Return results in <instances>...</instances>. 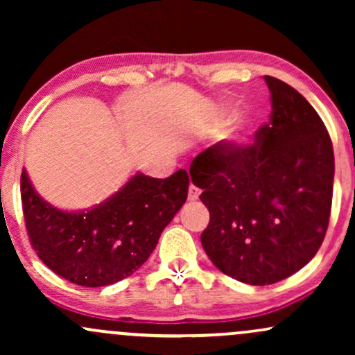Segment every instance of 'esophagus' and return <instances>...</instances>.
<instances>
[{"instance_id":"esophagus-1","label":"esophagus","mask_w":355,"mask_h":355,"mask_svg":"<svg viewBox=\"0 0 355 355\" xmlns=\"http://www.w3.org/2000/svg\"><path fill=\"white\" fill-rule=\"evenodd\" d=\"M198 197H200V190H198L197 187H195L193 183H191L190 189H189V200L190 202H195V200H198Z\"/></svg>"}]
</instances>
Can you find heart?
Segmentation results:
<instances>
[{
  "instance_id": "b5f03b06",
  "label": "heart",
  "mask_w": 355,
  "mask_h": 355,
  "mask_svg": "<svg viewBox=\"0 0 355 355\" xmlns=\"http://www.w3.org/2000/svg\"><path fill=\"white\" fill-rule=\"evenodd\" d=\"M252 133V121L247 116H237L229 128L223 132L220 138V145L225 152H235L240 146H243L248 141V137Z\"/></svg>"
}]
</instances>
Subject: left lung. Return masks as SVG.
<instances>
[{
  "label": "left lung",
  "mask_w": 355,
  "mask_h": 355,
  "mask_svg": "<svg viewBox=\"0 0 355 355\" xmlns=\"http://www.w3.org/2000/svg\"><path fill=\"white\" fill-rule=\"evenodd\" d=\"M270 89V123L255 144L225 152L203 150L190 165L210 211L202 245L232 279L270 285L313 259L327 232L334 150L324 121L297 89L263 76Z\"/></svg>",
  "instance_id": "8db88e82"
}]
</instances>
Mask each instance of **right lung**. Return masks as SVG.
I'll return each mask as SVG.
<instances>
[{"mask_svg": "<svg viewBox=\"0 0 355 355\" xmlns=\"http://www.w3.org/2000/svg\"><path fill=\"white\" fill-rule=\"evenodd\" d=\"M189 183L185 170L168 178L138 172L98 205L68 211L40 197L23 168L21 202L30 242L44 266L73 284H115L146 262L185 203Z\"/></svg>", "mask_w": 355, "mask_h": 355, "instance_id": "add662e5", "label": "right lung"}]
</instances>
